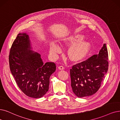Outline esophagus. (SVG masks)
Here are the masks:
<instances>
[{"instance_id": "34e87169", "label": "esophagus", "mask_w": 120, "mask_h": 120, "mask_svg": "<svg viewBox=\"0 0 120 120\" xmlns=\"http://www.w3.org/2000/svg\"><path fill=\"white\" fill-rule=\"evenodd\" d=\"M58 68L60 70H64V66H59Z\"/></svg>"}]
</instances>
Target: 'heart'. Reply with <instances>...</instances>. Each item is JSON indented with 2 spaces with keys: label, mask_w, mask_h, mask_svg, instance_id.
Instances as JSON below:
<instances>
[{
  "label": "heart",
  "mask_w": 120,
  "mask_h": 120,
  "mask_svg": "<svg viewBox=\"0 0 120 120\" xmlns=\"http://www.w3.org/2000/svg\"><path fill=\"white\" fill-rule=\"evenodd\" d=\"M82 39V37L81 35H76L70 36L64 40L66 44L73 45L68 51L69 58L72 60L77 61L82 60L87 53L89 48L88 44L84 41L79 42ZM50 50L52 55H55L60 52V47L55 43L51 42Z\"/></svg>",
  "instance_id": "heart-1"
}]
</instances>
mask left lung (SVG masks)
<instances>
[{
  "mask_svg": "<svg viewBox=\"0 0 120 120\" xmlns=\"http://www.w3.org/2000/svg\"><path fill=\"white\" fill-rule=\"evenodd\" d=\"M108 60L106 44H103L98 54L72 66L70 70L71 86L77 97H89L98 90L107 72Z\"/></svg>",
  "mask_w": 120,
  "mask_h": 120,
  "instance_id": "left-lung-1",
  "label": "left lung"
}]
</instances>
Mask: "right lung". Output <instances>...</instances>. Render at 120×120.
Instances as JSON below:
<instances>
[{
	"mask_svg": "<svg viewBox=\"0 0 120 120\" xmlns=\"http://www.w3.org/2000/svg\"><path fill=\"white\" fill-rule=\"evenodd\" d=\"M9 66L18 87L27 96L40 98L49 90L50 77L56 71L54 63L44 64L41 55L32 51L29 35L20 33L13 43Z\"/></svg>",
	"mask_w": 120,
	"mask_h": 120,
	"instance_id": "obj_1",
	"label": "right lung"
}]
</instances>
